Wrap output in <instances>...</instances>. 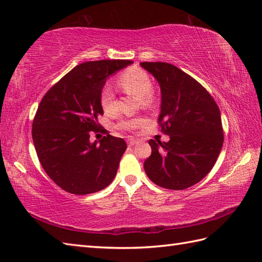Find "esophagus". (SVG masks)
I'll list each match as a JSON object with an SVG mask.
<instances>
[{"label": "esophagus", "instance_id": "obj_1", "mask_svg": "<svg viewBox=\"0 0 262 262\" xmlns=\"http://www.w3.org/2000/svg\"><path fill=\"white\" fill-rule=\"evenodd\" d=\"M137 143H138V141L135 140V138H130V140H128V145L129 146H134Z\"/></svg>", "mask_w": 262, "mask_h": 262}]
</instances>
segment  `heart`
<instances>
[{
	"mask_svg": "<svg viewBox=\"0 0 262 262\" xmlns=\"http://www.w3.org/2000/svg\"><path fill=\"white\" fill-rule=\"evenodd\" d=\"M117 83L126 93L140 97L142 107H151L153 103V84L151 77H149L145 71L138 68L128 69L124 73L119 75ZM100 103H101L104 114H116V97L110 86L105 85L101 90V93H100ZM141 125L142 120L140 119H126L120 121L119 127L125 130H133Z\"/></svg>",
	"mask_w": 262,
	"mask_h": 262,
	"instance_id": "heart-1",
	"label": "heart"
}]
</instances>
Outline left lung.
Here are the masks:
<instances>
[{
	"mask_svg": "<svg viewBox=\"0 0 262 262\" xmlns=\"http://www.w3.org/2000/svg\"><path fill=\"white\" fill-rule=\"evenodd\" d=\"M161 89L159 122L170 136L149 140L152 154L144 162L149 180L182 190L196 185L213 169L223 146L221 111L210 94L190 75L168 63H141Z\"/></svg>",
	"mask_w": 262,
	"mask_h": 262,
	"instance_id": "1",
	"label": "left lung"
}]
</instances>
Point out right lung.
<instances>
[{
	"label": "right lung",
	"mask_w": 262,
	"mask_h": 262,
	"mask_svg": "<svg viewBox=\"0 0 262 262\" xmlns=\"http://www.w3.org/2000/svg\"><path fill=\"white\" fill-rule=\"evenodd\" d=\"M132 60H96L77 65L62 77L39 104L32 122V141L49 178L65 191L88 194L115 179L127 145L111 135L90 142L103 115L100 93L108 77Z\"/></svg>",
	"instance_id": "right-lung-1"
}]
</instances>
